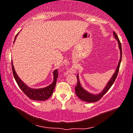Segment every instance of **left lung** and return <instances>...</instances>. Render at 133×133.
I'll use <instances>...</instances> for the list:
<instances>
[{"mask_svg": "<svg viewBox=\"0 0 133 133\" xmlns=\"http://www.w3.org/2000/svg\"><path fill=\"white\" fill-rule=\"evenodd\" d=\"M113 35L114 37H115L116 41H117L118 45H119V48L120 50V53H121V57H120V59L119 61V62H118L117 66L116 68V70L113 74V75L112 76V77L110 79V81L108 82L107 84L103 90L99 94H93L90 93V92L87 91V90H85V89L83 88V87H82V85L80 83L79 78V74L77 75V84L75 87V91L76 95L77 96V97L79 98L80 99L82 100V101L87 102H97L99 101L100 99H101L102 97H103V95L106 93V92L110 90V88L111 87V86L113 84L114 81L117 77L118 71H119V67H120V64H121V60H122V46H121V42H120L119 38H118V36L117 34H116L115 32H113Z\"/></svg>", "mask_w": 133, "mask_h": 133, "instance_id": "obj_1", "label": "left lung"}]
</instances>
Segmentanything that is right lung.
<instances>
[{"label":"right lung","instance_id":"right-lung-1","mask_svg":"<svg viewBox=\"0 0 133 133\" xmlns=\"http://www.w3.org/2000/svg\"><path fill=\"white\" fill-rule=\"evenodd\" d=\"M19 34V33H18ZM18 34L16 36L15 39H14V42H15V40L17 37ZM12 65V73L14 79H15L17 85H19V88L21 89L22 91L24 92L25 94L28 96L30 99L34 100V101H46L50 98L52 94V92L54 91V88H55L56 82H57V79L58 77V72L57 69L54 70L52 74H53V82L52 83H51L50 85L47 86L45 88H31L30 87L25 84L22 80L20 79L19 76H17L16 73L15 69L14 68L13 64H12V61H11Z\"/></svg>","mask_w":133,"mask_h":133}]
</instances>
